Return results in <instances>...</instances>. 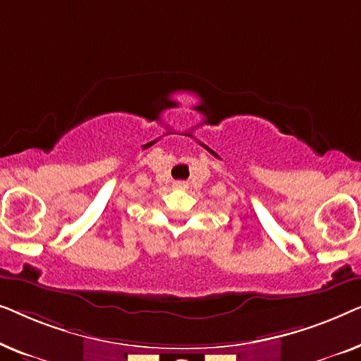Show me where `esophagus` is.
<instances>
[{
	"mask_svg": "<svg viewBox=\"0 0 361 361\" xmlns=\"http://www.w3.org/2000/svg\"><path fill=\"white\" fill-rule=\"evenodd\" d=\"M174 187L179 190H185L189 185H187V182H184V180H177V182H174Z\"/></svg>",
	"mask_w": 361,
	"mask_h": 361,
	"instance_id": "obj_1",
	"label": "esophagus"
}]
</instances>
